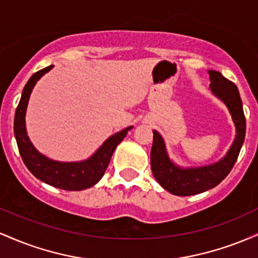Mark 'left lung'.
<instances>
[{"mask_svg":"<svg viewBox=\"0 0 258 258\" xmlns=\"http://www.w3.org/2000/svg\"><path fill=\"white\" fill-rule=\"evenodd\" d=\"M209 74L211 79V91L224 102L232 114L236 128V137L227 155L217 164L198 168H179L168 159L161 136L156 131H153V147L150 152L153 174L162 188L178 197L204 193L220 184L232 171L245 139L246 120L238 87L221 73L210 70Z\"/></svg>","mask_w":258,"mask_h":258,"instance_id":"1","label":"left lung"}]
</instances>
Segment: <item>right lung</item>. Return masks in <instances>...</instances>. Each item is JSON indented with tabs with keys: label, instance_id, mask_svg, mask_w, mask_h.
<instances>
[{
	"label": "right lung",
	"instance_id": "right-lung-1",
	"mask_svg": "<svg viewBox=\"0 0 258 258\" xmlns=\"http://www.w3.org/2000/svg\"><path fill=\"white\" fill-rule=\"evenodd\" d=\"M53 65L38 70L26 82L23 90L22 98L17 106L14 115V136H16L18 149L28 170L47 184L64 190H82L96 184L104 174L111 155L119 143L126 137L132 126L115 133L104 142L102 147L91 159L82 162H58L47 159L35 149L26 136L25 111L32 88L41 76L49 72Z\"/></svg>",
	"mask_w": 258,
	"mask_h": 258
}]
</instances>
